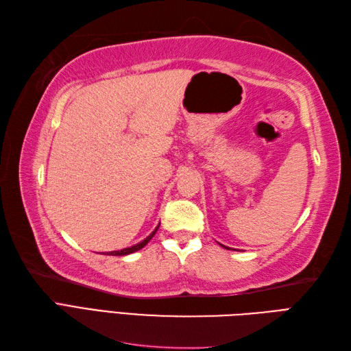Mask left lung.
<instances>
[{
	"label": "left lung",
	"mask_w": 351,
	"mask_h": 351,
	"mask_svg": "<svg viewBox=\"0 0 351 351\" xmlns=\"http://www.w3.org/2000/svg\"><path fill=\"white\" fill-rule=\"evenodd\" d=\"M220 245H221V247H223V249H228V250H229V247H226V245H223V244H220Z\"/></svg>",
	"instance_id": "obj_1"
}]
</instances>
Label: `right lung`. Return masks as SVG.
Segmentation results:
<instances>
[{
    "label": "right lung",
    "mask_w": 351,
    "mask_h": 351,
    "mask_svg": "<svg viewBox=\"0 0 351 351\" xmlns=\"http://www.w3.org/2000/svg\"><path fill=\"white\" fill-rule=\"evenodd\" d=\"M158 228H159V225L156 226V229L153 230V232L146 238V240H143L141 243H138V244H135V245H131V247H126V249H122V250H116V252H108L107 254H110V256H125V254H131V253H134V252H138V250H141L144 245H146L152 238H153V235L156 234V230H158Z\"/></svg>",
    "instance_id": "1"
}]
</instances>
